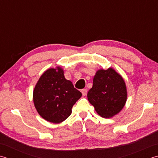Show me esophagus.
<instances>
[{"label":"esophagus","instance_id":"esophagus-1","mask_svg":"<svg viewBox=\"0 0 158 158\" xmlns=\"http://www.w3.org/2000/svg\"><path fill=\"white\" fill-rule=\"evenodd\" d=\"M81 92L82 93V95L85 96L86 95V93H87V90H86V89H83L81 90Z\"/></svg>","mask_w":158,"mask_h":158}]
</instances>
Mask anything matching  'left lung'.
<instances>
[{"label": "left lung", "mask_w": 158, "mask_h": 158, "mask_svg": "<svg viewBox=\"0 0 158 158\" xmlns=\"http://www.w3.org/2000/svg\"><path fill=\"white\" fill-rule=\"evenodd\" d=\"M87 98L99 115L110 118L124 107L127 100L126 85L122 76L111 67L99 69L93 78Z\"/></svg>", "instance_id": "obj_1"}]
</instances>
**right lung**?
Returning a JSON list of instances; mask_svg holds the SVG:
<instances>
[{
  "label": "right lung",
  "instance_id": "add662e5",
  "mask_svg": "<svg viewBox=\"0 0 158 158\" xmlns=\"http://www.w3.org/2000/svg\"><path fill=\"white\" fill-rule=\"evenodd\" d=\"M82 93L66 80L60 67L45 72L33 91L35 107L41 117L53 123H59L68 118L72 108L81 98Z\"/></svg>",
  "mask_w": 158,
  "mask_h": 158
}]
</instances>
